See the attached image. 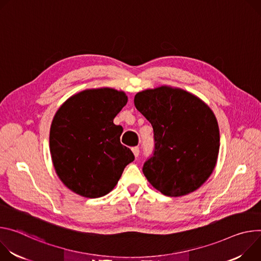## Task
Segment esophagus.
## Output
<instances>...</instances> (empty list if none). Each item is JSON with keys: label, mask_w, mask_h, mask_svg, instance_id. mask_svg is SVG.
I'll return each instance as SVG.
<instances>
[{"label": "esophagus", "mask_w": 261, "mask_h": 261, "mask_svg": "<svg viewBox=\"0 0 261 261\" xmlns=\"http://www.w3.org/2000/svg\"><path fill=\"white\" fill-rule=\"evenodd\" d=\"M132 151H133V153H134V155H135L136 158L139 156V153H140L139 147H133V148H132Z\"/></svg>", "instance_id": "obj_1"}]
</instances>
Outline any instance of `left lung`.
<instances>
[{
	"label": "left lung",
	"mask_w": 261,
	"mask_h": 261,
	"mask_svg": "<svg viewBox=\"0 0 261 261\" xmlns=\"http://www.w3.org/2000/svg\"><path fill=\"white\" fill-rule=\"evenodd\" d=\"M135 107L152 125L153 155L143 166L149 184L169 197L198 190L212 175L220 149L213 110L180 88L160 86L135 95Z\"/></svg>",
	"instance_id": "obj_1"
}]
</instances>
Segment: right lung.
I'll return each instance as SVG.
<instances>
[{"mask_svg": "<svg viewBox=\"0 0 261 261\" xmlns=\"http://www.w3.org/2000/svg\"><path fill=\"white\" fill-rule=\"evenodd\" d=\"M126 103L125 92L103 87L73 94L56 112L49 130L51 162L73 193L86 198L107 195L135 160L120 143L123 128L113 122Z\"/></svg>", "mask_w": 261, "mask_h": 261, "instance_id": "right-lung-1", "label": "right lung"}]
</instances>
